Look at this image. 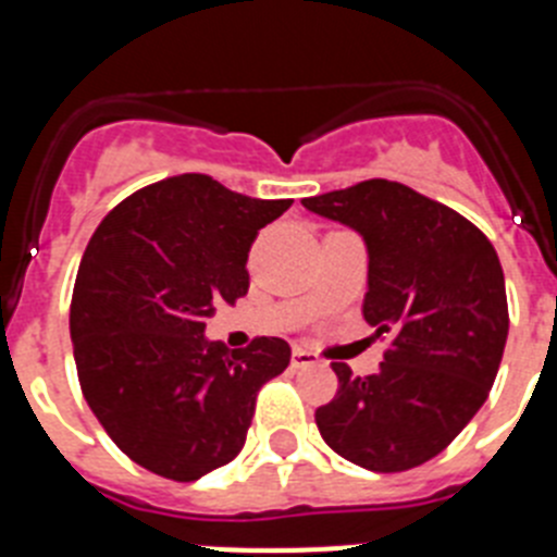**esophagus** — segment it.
Listing matches in <instances>:
<instances>
[{"instance_id":"1","label":"esophagus","mask_w":557,"mask_h":557,"mask_svg":"<svg viewBox=\"0 0 557 557\" xmlns=\"http://www.w3.org/2000/svg\"><path fill=\"white\" fill-rule=\"evenodd\" d=\"M293 368H307V366H321V357L318 354H312L309 348H301V346H295L293 348Z\"/></svg>"}]
</instances>
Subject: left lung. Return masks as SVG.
Masks as SVG:
<instances>
[{
  "label": "left lung",
  "instance_id": "obj_1",
  "mask_svg": "<svg viewBox=\"0 0 557 557\" xmlns=\"http://www.w3.org/2000/svg\"><path fill=\"white\" fill-rule=\"evenodd\" d=\"M301 203L362 236V314L379 337H393L371 376L332 362L339 387L314 412L318 430L362 469H416L460 435L494 385L508 339L499 256L476 225L396 181H362Z\"/></svg>",
  "mask_w": 557,
  "mask_h": 557
}]
</instances>
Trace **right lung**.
Segmentation results:
<instances>
[{"label": "right lung", "instance_id": "right-lung-1", "mask_svg": "<svg viewBox=\"0 0 557 557\" xmlns=\"http://www.w3.org/2000/svg\"><path fill=\"white\" fill-rule=\"evenodd\" d=\"M293 200L248 198L186 172L122 200L81 259L69 332L83 396L152 474L191 482L245 446L256 393L289 366L282 337L231 351L206 337L248 293V250Z\"/></svg>", "mask_w": 557, "mask_h": 557}]
</instances>
